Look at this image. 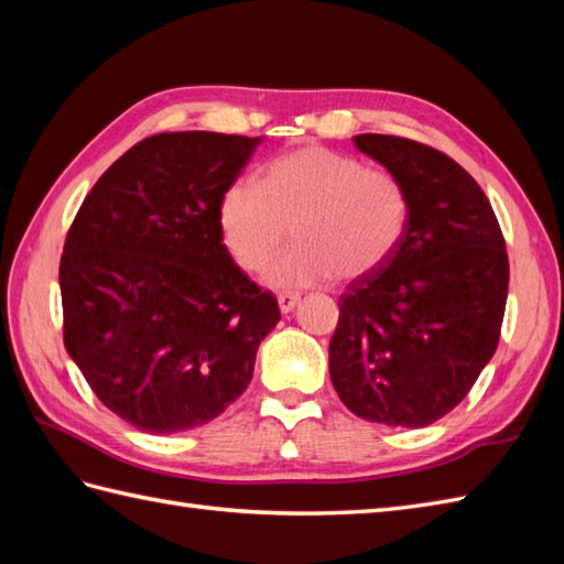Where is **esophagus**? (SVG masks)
I'll use <instances>...</instances> for the list:
<instances>
[{
    "label": "esophagus",
    "mask_w": 564,
    "mask_h": 564,
    "mask_svg": "<svg viewBox=\"0 0 564 564\" xmlns=\"http://www.w3.org/2000/svg\"><path fill=\"white\" fill-rule=\"evenodd\" d=\"M297 303H301V295H295V293H281L279 295V307H281L283 315L293 313Z\"/></svg>",
    "instance_id": "obj_1"
}]
</instances>
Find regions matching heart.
<instances>
[{
	"label": "heart",
	"mask_w": 564,
	"mask_h": 564,
	"mask_svg": "<svg viewBox=\"0 0 564 564\" xmlns=\"http://www.w3.org/2000/svg\"><path fill=\"white\" fill-rule=\"evenodd\" d=\"M410 198L386 170L366 166L322 145L273 160L261 188L237 182L218 208L223 242L239 269L257 273L279 254L293 230L295 247L263 275L271 289L297 291L337 275L366 279L398 251Z\"/></svg>",
	"instance_id": "heart-1"
}]
</instances>
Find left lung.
I'll list each match as a JSON object with an SVG mask.
<instances>
[{
	"label": "left lung",
	"mask_w": 564,
	"mask_h": 564,
	"mask_svg": "<svg viewBox=\"0 0 564 564\" xmlns=\"http://www.w3.org/2000/svg\"><path fill=\"white\" fill-rule=\"evenodd\" d=\"M402 182L410 220L392 259L339 297L329 378L366 422L422 429L448 414L495 356L509 259L485 191L422 142L354 138Z\"/></svg>",
	"instance_id": "left-lung-1"
}]
</instances>
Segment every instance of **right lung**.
<instances>
[{
    "label": "right lung",
    "instance_id": "obj_1",
    "mask_svg": "<svg viewBox=\"0 0 564 564\" xmlns=\"http://www.w3.org/2000/svg\"><path fill=\"white\" fill-rule=\"evenodd\" d=\"M263 138L162 133L84 198L59 259L65 349L97 398L154 436L213 422L281 319L223 245L218 208Z\"/></svg>",
    "mask_w": 564,
    "mask_h": 564
}]
</instances>
